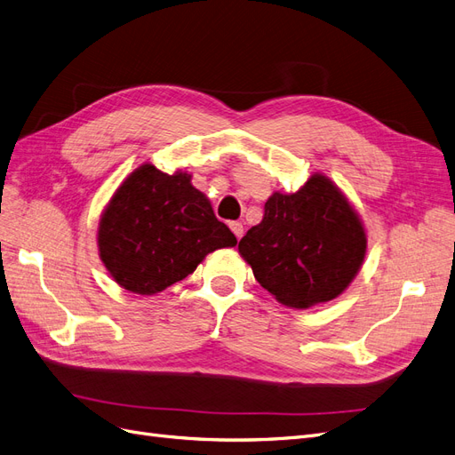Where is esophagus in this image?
<instances>
[{"mask_svg": "<svg viewBox=\"0 0 455 455\" xmlns=\"http://www.w3.org/2000/svg\"><path fill=\"white\" fill-rule=\"evenodd\" d=\"M230 230H232L234 234H236L238 240L243 236V225H242L240 221H232V223H230Z\"/></svg>", "mask_w": 455, "mask_h": 455, "instance_id": "34e87169", "label": "esophagus"}]
</instances>
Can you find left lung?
Returning a JSON list of instances; mask_svg holds the SVG:
<instances>
[{"label":"left lung","instance_id":"8db88e82","mask_svg":"<svg viewBox=\"0 0 455 455\" xmlns=\"http://www.w3.org/2000/svg\"><path fill=\"white\" fill-rule=\"evenodd\" d=\"M238 251L279 304L309 309L355 281L367 234L345 193L315 172L296 193L275 191L266 200L262 221L247 230Z\"/></svg>","mask_w":455,"mask_h":455}]
</instances>
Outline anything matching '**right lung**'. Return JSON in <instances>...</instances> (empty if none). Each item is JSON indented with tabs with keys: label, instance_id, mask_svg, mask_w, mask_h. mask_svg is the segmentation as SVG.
<instances>
[{
	"label": "right lung",
	"instance_id": "1",
	"mask_svg": "<svg viewBox=\"0 0 455 455\" xmlns=\"http://www.w3.org/2000/svg\"><path fill=\"white\" fill-rule=\"evenodd\" d=\"M238 243L191 174L144 163L120 183L99 219L97 247L122 289L151 296L181 281L215 249Z\"/></svg>",
	"mask_w": 455,
	"mask_h": 455
}]
</instances>
